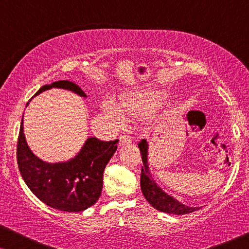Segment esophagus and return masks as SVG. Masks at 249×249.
<instances>
[{
	"mask_svg": "<svg viewBox=\"0 0 249 249\" xmlns=\"http://www.w3.org/2000/svg\"><path fill=\"white\" fill-rule=\"evenodd\" d=\"M131 137L130 136H128V135H122L121 137H120V142H119V144H120V146L121 145H129V144H131Z\"/></svg>",
	"mask_w": 249,
	"mask_h": 249,
	"instance_id": "obj_1",
	"label": "esophagus"
}]
</instances>
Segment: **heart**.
Wrapping results in <instances>:
<instances>
[{"instance_id":"b5f03b06","label":"heart","mask_w":249,"mask_h":249,"mask_svg":"<svg viewBox=\"0 0 249 249\" xmlns=\"http://www.w3.org/2000/svg\"><path fill=\"white\" fill-rule=\"evenodd\" d=\"M163 95L156 90H134L120 97L117 104L110 98L102 102L101 108L107 117L120 125L122 117L125 119L142 118L154 111L163 100Z\"/></svg>"}]
</instances>
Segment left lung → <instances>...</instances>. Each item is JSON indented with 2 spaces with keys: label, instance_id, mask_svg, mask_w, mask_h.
I'll use <instances>...</instances> for the list:
<instances>
[{
  "label": "left lung",
  "instance_id": "1",
  "mask_svg": "<svg viewBox=\"0 0 249 249\" xmlns=\"http://www.w3.org/2000/svg\"><path fill=\"white\" fill-rule=\"evenodd\" d=\"M138 147L141 149L142 166L141 173V188L142 193L146 200L151 204V205L161 212L168 214H176V215H182V214H188L195 211L199 210L200 207H190L185 204L180 203L178 199L175 197L169 195L165 193L156 180L153 178L151 170H149L148 163V142L146 139H142L138 142Z\"/></svg>",
  "mask_w": 249,
  "mask_h": 249
}]
</instances>
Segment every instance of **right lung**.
<instances>
[{
    "label": "right lung",
    "instance_id": "obj_1",
    "mask_svg": "<svg viewBox=\"0 0 249 249\" xmlns=\"http://www.w3.org/2000/svg\"><path fill=\"white\" fill-rule=\"evenodd\" d=\"M51 88L71 90L87 97L79 86L69 80L45 85L35 96ZM118 142H102L89 137L72 159L57 163L45 162L37 158L27 144L22 119L17 146L19 171L34 195L47 206L63 212H81L100 198L104 169L117 151Z\"/></svg>",
    "mask_w": 249,
    "mask_h": 249
}]
</instances>
